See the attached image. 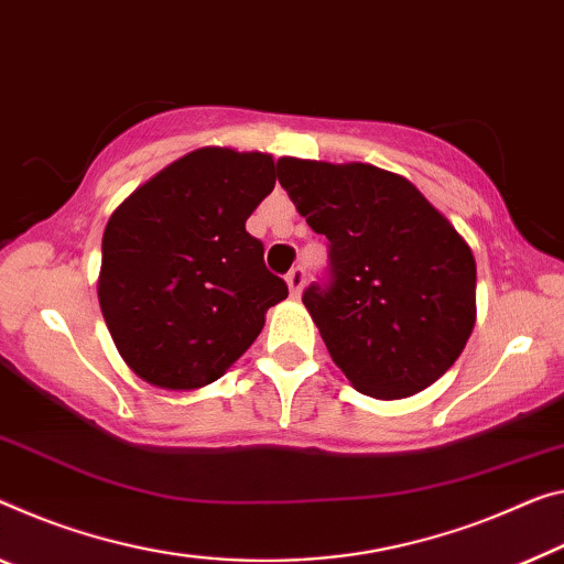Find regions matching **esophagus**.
<instances>
[{
    "mask_svg": "<svg viewBox=\"0 0 564 564\" xmlns=\"http://www.w3.org/2000/svg\"><path fill=\"white\" fill-rule=\"evenodd\" d=\"M288 288L292 292V297H300L302 288H305V270H302V267H294V270L288 274Z\"/></svg>",
    "mask_w": 564,
    "mask_h": 564,
    "instance_id": "esophagus-1",
    "label": "esophagus"
}]
</instances>
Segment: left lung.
<instances>
[{
    "label": "left lung",
    "instance_id": "8db88e82",
    "mask_svg": "<svg viewBox=\"0 0 564 564\" xmlns=\"http://www.w3.org/2000/svg\"><path fill=\"white\" fill-rule=\"evenodd\" d=\"M276 178L330 241L327 282L302 294L335 366L395 401L454 366L476 319L469 245L409 178L370 163L280 159Z\"/></svg>",
    "mask_w": 564,
    "mask_h": 564
}]
</instances>
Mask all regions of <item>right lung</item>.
I'll use <instances>...</instances> for the list:
<instances>
[{"mask_svg": "<svg viewBox=\"0 0 564 564\" xmlns=\"http://www.w3.org/2000/svg\"><path fill=\"white\" fill-rule=\"evenodd\" d=\"M274 181L270 153L212 145L173 161L112 212L98 300L135 376L169 391L214 383L288 297L247 231Z\"/></svg>", "mask_w": 564, "mask_h": 564, "instance_id": "add662e5", "label": "right lung"}]
</instances>
